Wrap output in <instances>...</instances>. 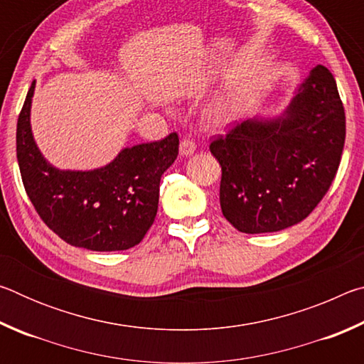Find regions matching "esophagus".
Instances as JSON below:
<instances>
[{"instance_id":"1","label":"esophagus","mask_w":364,"mask_h":364,"mask_svg":"<svg viewBox=\"0 0 364 364\" xmlns=\"http://www.w3.org/2000/svg\"><path fill=\"white\" fill-rule=\"evenodd\" d=\"M194 151H196V143H194L193 139L184 138V139L181 141V143H180V154H181L183 157L193 156Z\"/></svg>"}]
</instances>
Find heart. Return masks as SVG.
<instances>
[{
  "label": "heart",
  "mask_w": 364,
  "mask_h": 364,
  "mask_svg": "<svg viewBox=\"0 0 364 364\" xmlns=\"http://www.w3.org/2000/svg\"><path fill=\"white\" fill-rule=\"evenodd\" d=\"M242 102H244V88L242 86H236L228 91L225 96H221L218 101H215L210 107L207 109L205 119L208 125L213 128H226L232 125L242 112Z\"/></svg>",
  "instance_id": "obj_1"
}]
</instances>
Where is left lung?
Returning a JSON list of instances; mask_svg holds the SVG:
<instances>
[{"label": "left lung", "instance_id": "8db88e82", "mask_svg": "<svg viewBox=\"0 0 364 364\" xmlns=\"http://www.w3.org/2000/svg\"><path fill=\"white\" fill-rule=\"evenodd\" d=\"M345 143L336 80L316 65L279 115L254 117L210 144L221 165L220 205L241 232L286 230L328 193Z\"/></svg>", "mask_w": 364, "mask_h": 364}]
</instances>
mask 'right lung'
Masks as SVG:
<instances>
[{
  "label": "right lung",
  "mask_w": 364,
  "mask_h": 364,
  "mask_svg": "<svg viewBox=\"0 0 364 364\" xmlns=\"http://www.w3.org/2000/svg\"><path fill=\"white\" fill-rule=\"evenodd\" d=\"M35 82L17 120V162L35 210L67 244L95 252L127 250L143 241L159 207L164 171L178 156L176 133L122 149L95 170H60L43 157L30 125Z\"/></svg>",
  "instance_id": "obj_1"
}]
</instances>
